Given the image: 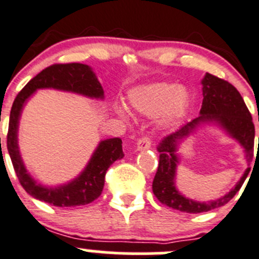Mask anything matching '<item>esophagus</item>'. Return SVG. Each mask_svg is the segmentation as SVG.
Instances as JSON below:
<instances>
[{
	"instance_id": "esophagus-1",
	"label": "esophagus",
	"mask_w": 259,
	"mask_h": 259,
	"mask_svg": "<svg viewBox=\"0 0 259 259\" xmlns=\"http://www.w3.org/2000/svg\"><path fill=\"white\" fill-rule=\"evenodd\" d=\"M151 146V140L149 137H143L138 140L137 143V150H146Z\"/></svg>"
}]
</instances>
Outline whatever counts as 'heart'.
<instances>
[{
    "label": "heart",
    "mask_w": 259,
    "mask_h": 259,
    "mask_svg": "<svg viewBox=\"0 0 259 259\" xmlns=\"http://www.w3.org/2000/svg\"><path fill=\"white\" fill-rule=\"evenodd\" d=\"M132 108L145 116L158 115L161 125H170L185 113L189 104V94L183 86L169 82H153L133 89L127 95ZM117 113L126 117L124 106Z\"/></svg>",
    "instance_id": "b5f03b06"
}]
</instances>
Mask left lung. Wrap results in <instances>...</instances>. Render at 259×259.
Masks as SVG:
<instances>
[{"mask_svg":"<svg viewBox=\"0 0 259 259\" xmlns=\"http://www.w3.org/2000/svg\"><path fill=\"white\" fill-rule=\"evenodd\" d=\"M202 85L203 103L200 115L161 140L158 145V151L160 153L158 170L153 180V193L161 204L193 214L215 209L227 204L241 189L250 168L245 169L236 187L226 195L210 202H197L184 197L176 187V171L179 163L177 150L179 143L193 134L202 124L213 122L243 146L248 165L253 158L254 148V124L239 91L228 81L219 79L208 72L202 80Z\"/></svg>","mask_w":259,"mask_h":259,"instance_id":"obj_1","label":"left lung"}]
</instances>
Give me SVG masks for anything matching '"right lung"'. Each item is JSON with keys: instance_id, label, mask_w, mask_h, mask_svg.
<instances>
[{"instance_id": "1", "label": "right lung", "mask_w": 259, "mask_h": 259, "mask_svg": "<svg viewBox=\"0 0 259 259\" xmlns=\"http://www.w3.org/2000/svg\"><path fill=\"white\" fill-rule=\"evenodd\" d=\"M38 89H56L70 91L93 99H104V90L90 66L83 64H55L46 67L26 83L12 104L10 114L7 149L12 165L23 189L41 202L55 207H76L94 202L103 192L105 174L109 166L124 156L120 138L101 140L90 161L81 174L67 184L44 187L30 176L21 159L17 144V132L22 108L27 99ZM1 140V139H0Z\"/></svg>"}]
</instances>
